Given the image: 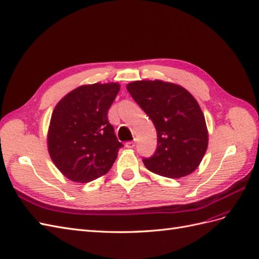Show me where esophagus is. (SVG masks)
I'll use <instances>...</instances> for the list:
<instances>
[{"mask_svg":"<svg viewBox=\"0 0 259 259\" xmlns=\"http://www.w3.org/2000/svg\"><path fill=\"white\" fill-rule=\"evenodd\" d=\"M135 146H136V142H134V141H129L125 143V147H128V149H134Z\"/></svg>","mask_w":259,"mask_h":259,"instance_id":"1","label":"esophagus"}]
</instances>
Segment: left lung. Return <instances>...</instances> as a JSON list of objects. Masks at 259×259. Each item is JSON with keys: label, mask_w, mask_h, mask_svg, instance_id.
Wrapping results in <instances>:
<instances>
[{"label": "left lung", "mask_w": 259, "mask_h": 259, "mask_svg": "<svg viewBox=\"0 0 259 259\" xmlns=\"http://www.w3.org/2000/svg\"><path fill=\"white\" fill-rule=\"evenodd\" d=\"M127 90L157 132V149L143 162L150 171L178 179L193 172L208 146V130L197 101L187 89L162 80H139Z\"/></svg>", "instance_id": "8db88e82"}]
</instances>
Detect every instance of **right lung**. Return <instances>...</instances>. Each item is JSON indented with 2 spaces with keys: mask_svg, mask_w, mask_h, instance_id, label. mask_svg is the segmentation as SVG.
I'll return each mask as SVG.
<instances>
[{
  "mask_svg": "<svg viewBox=\"0 0 259 259\" xmlns=\"http://www.w3.org/2000/svg\"><path fill=\"white\" fill-rule=\"evenodd\" d=\"M120 84H83L57 103L50 120L48 151L66 178L87 183L106 175L122 144L107 113Z\"/></svg>",
  "mask_w": 259,
  "mask_h": 259,
  "instance_id": "1",
  "label": "right lung"
}]
</instances>
